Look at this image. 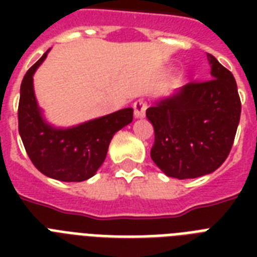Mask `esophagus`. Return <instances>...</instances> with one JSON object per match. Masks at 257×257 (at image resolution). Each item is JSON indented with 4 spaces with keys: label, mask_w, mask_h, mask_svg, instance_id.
I'll use <instances>...</instances> for the list:
<instances>
[{
    "label": "esophagus",
    "mask_w": 257,
    "mask_h": 257,
    "mask_svg": "<svg viewBox=\"0 0 257 257\" xmlns=\"http://www.w3.org/2000/svg\"><path fill=\"white\" fill-rule=\"evenodd\" d=\"M147 101L144 100H137L135 101V104H133V110H135V117L137 118H140V117H144L145 110H147Z\"/></svg>",
    "instance_id": "34e87169"
}]
</instances>
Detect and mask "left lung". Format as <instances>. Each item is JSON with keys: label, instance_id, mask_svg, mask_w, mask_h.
<instances>
[{"label": "left lung", "instance_id": "1", "mask_svg": "<svg viewBox=\"0 0 257 257\" xmlns=\"http://www.w3.org/2000/svg\"><path fill=\"white\" fill-rule=\"evenodd\" d=\"M211 78L189 82L147 109L155 129L153 163L175 179H196L219 168L231 152L241 102L233 74L207 54Z\"/></svg>", "mask_w": 257, "mask_h": 257}]
</instances>
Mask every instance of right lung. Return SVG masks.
Segmentation results:
<instances>
[{
    "instance_id": "right-lung-1",
    "label": "right lung",
    "mask_w": 257,
    "mask_h": 257,
    "mask_svg": "<svg viewBox=\"0 0 257 257\" xmlns=\"http://www.w3.org/2000/svg\"><path fill=\"white\" fill-rule=\"evenodd\" d=\"M48 52L26 72L21 82L18 132L38 171L60 181L78 183L90 179L102 165L114 133L132 122L133 109H121L66 129L48 124L38 108L33 88L34 72Z\"/></svg>"
}]
</instances>
